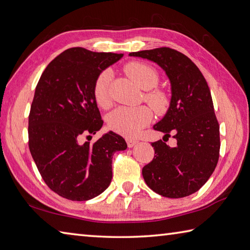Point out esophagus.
I'll use <instances>...</instances> for the list:
<instances>
[{
  "label": "esophagus",
  "instance_id": "obj_1",
  "mask_svg": "<svg viewBox=\"0 0 250 250\" xmlns=\"http://www.w3.org/2000/svg\"><path fill=\"white\" fill-rule=\"evenodd\" d=\"M137 143H138V141L135 140V139H130V138H127L126 139V144H127V147H128V148L134 147V146L137 144Z\"/></svg>",
  "mask_w": 250,
  "mask_h": 250
}]
</instances>
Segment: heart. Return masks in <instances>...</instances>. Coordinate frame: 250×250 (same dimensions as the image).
<instances>
[{
  "label": "heart",
  "instance_id": "obj_1",
  "mask_svg": "<svg viewBox=\"0 0 250 250\" xmlns=\"http://www.w3.org/2000/svg\"><path fill=\"white\" fill-rule=\"evenodd\" d=\"M125 72L139 86L146 89L145 101L158 115H163L171 106V96L161 88H153L159 83L157 69L148 64L130 62L125 65ZM113 72L106 68L98 75L93 83V98L99 106L107 109L112 104L111 84ZM148 105L120 106L107 116V126L115 133L125 137H134L153 119V112Z\"/></svg>",
  "mask_w": 250,
  "mask_h": 250
}]
</instances>
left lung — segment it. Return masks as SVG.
Here are the masks:
<instances>
[{
    "mask_svg": "<svg viewBox=\"0 0 250 250\" xmlns=\"http://www.w3.org/2000/svg\"><path fill=\"white\" fill-rule=\"evenodd\" d=\"M129 55L159 64L172 84L171 106L153 128L177 143L173 148L163 140L151 144L155 155L143 167L144 180L167 198L194 194L209 180L220 155V126L208 83L189 58L167 46Z\"/></svg>",
    "mask_w": 250,
    "mask_h": 250,
    "instance_id": "left-lung-1",
    "label": "left lung"
}]
</instances>
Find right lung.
<instances>
[{"label": "right lung", "mask_w": 250, "mask_h": 250, "mask_svg": "<svg viewBox=\"0 0 250 250\" xmlns=\"http://www.w3.org/2000/svg\"><path fill=\"white\" fill-rule=\"evenodd\" d=\"M122 56L70 48L51 61L37 83L28 146L42 180L65 199L84 201L104 191L112 180L113 154L127 148L124 138L113 131L92 144L79 143L103 124L93 83Z\"/></svg>", "instance_id": "add662e5"}]
</instances>
